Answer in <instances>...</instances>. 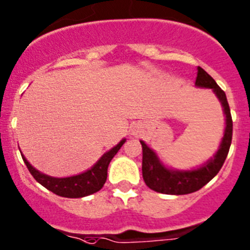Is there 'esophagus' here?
<instances>
[{
    "mask_svg": "<svg viewBox=\"0 0 250 250\" xmlns=\"http://www.w3.org/2000/svg\"><path fill=\"white\" fill-rule=\"evenodd\" d=\"M133 134H137V131H136V129H133Z\"/></svg>",
    "mask_w": 250,
    "mask_h": 250,
    "instance_id": "esophagus-1",
    "label": "esophagus"
}]
</instances>
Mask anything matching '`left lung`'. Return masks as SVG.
Instances as JSON below:
<instances>
[{"mask_svg": "<svg viewBox=\"0 0 250 250\" xmlns=\"http://www.w3.org/2000/svg\"><path fill=\"white\" fill-rule=\"evenodd\" d=\"M195 85L199 88H209L215 93L219 102L223 105L225 114V131L224 137L221 140L220 147L215 156L204 164L199 168L188 171L171 170L165 166L156 152L149 148L146 143L141 141L142 145V175L143 180L151 190L167 195H186L200 190L205 186L224 165L225 158L229 152L233 137V121L230 114L229 104L224 90L216 84V82L206 73L203 68L197 66V77Z\"/></svg>", "mask_w": 250, "mask_h": 250, "instance_id": "8db88e82", "label": "left lung"}]
</instances>
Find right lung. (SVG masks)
<instances>
[{
	"mask_svg": "<svg viewBox=\"0 0 250 250\" xmlns=\"http://www.w3.org/2000/svg\"><path fill=\"white\" fill-rule=\"evenodd\" d=\"M125 142V140H122L117 146L105 152L92 168L70 177H53L45 175V173L36 170L35 167H32L30 162L25 158V156H22L23 162L29 168L30 173L39 184H41L47 190L59 195V196L78 199V197H84L94 194L103 188V185L107 181V171L109 162L112 161V158L114 157V155L119 151V148L123 146Z\"/></svg>",
	"mask_w": 250,
	"mask_h": 250,
	"instance_id": "obj_1",
	"label": "right lung"
}]
</instances>
